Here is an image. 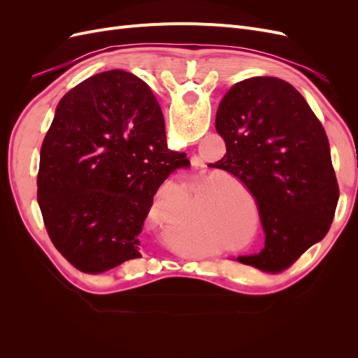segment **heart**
<instances>
[{
  "label": "heart",
  "instance_id": "b5f03b06",
  "mask_svg": "<svg viewBox=\"0 0 358 358\" xmlns=\"http://www.w3.org/2000/svg\"><path fill=\"white\" fill-rule=\"evenodd\" d=\"M230 180H231L233 183H236V185H237V187H241V189H242V191L245 192V196H246V197L249 196V189H248V188H246V187L243 185V183H242V182H239V180H236V179H230Z\"/></svg>",
  "mask_w": 358,
  "mask_h": 358
}]
</instances>
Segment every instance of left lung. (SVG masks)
I'll list each match as a JSON object with an SVG mask.
<instances>
[{"instance_id": "8db88e82", "label": "left lung", "mask_w": 358, "mask_h": 358, "mask_svg": "<svg viewBox=\"0 0 358 358\" xmlns=\"http://www.w3.org/2000/svg\"><path fill=\"white\" fill-rule=\"evenodd\" d=\"M215 127L227 154L210 166L251 191L266 233L262 252L237 259L280 272L330 230L339 187L327 134L294 86L268 76L236 83Z\"/></svg>"}]
</instances>
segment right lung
Segmentation results:
<instances>
[{
	"mask_svg": "<svg viewBox=\"0 0 358 358\" xmlns=\"http://www.w3.org/2000/svg\"><path fill=\"white\" fill-rule=\"evenodd\" d=\"M185 157L167 148L161 107L137 76L110 70L74 86L40 150L37 201L52 243L90 275L140 258L155 192Z\"/></svg>",
	"mask_w": 358,
	"mask_h": 358,
	"instance_id": "add662e5",
	"label": "right lung"
}]
</instances>
